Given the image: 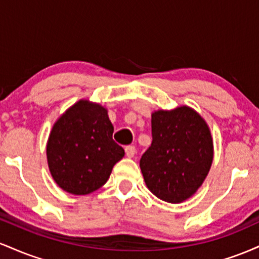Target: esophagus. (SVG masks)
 Masks as SVG:
<instances>
[{"mask_svg": "<svg viewBox=\"0 0 259 259\" xmlns=\"http://www.w3.org/2000/svg\"><path fill=\"white\" fill-rule=\"evenodd\" d=\"M125 153H126V157H129V158H132V157L135 156L136 148L134 147V146H126V147H125Z\"/></svg>", "mask_w": 259, "mask_h": 259, "instance_id": "obj_1", "label": "esophagus"}]
</instances>
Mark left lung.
Instances as JSON below:
<instances>
[{
  "label": "left lung",
  "instance_id": "8db88e82",
  "mask_svg": "<svg viewBox=\"0 0 259 259\" xmlns=\"http://www.w3.org/2000/svg\"><path fill=\"white\" fill-rule=\"evenodd\" d=\"M152 144L140 159L151 192L179 203L196 192L213 160V141L203 118L190 107L152 114Z\"/></svg>",
  "mask_w": 259,
  "mask_h": 259
}]
</instances>
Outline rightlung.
<instances>
[{"label": "right lung", "instance_id": "obj_1", "mask_svg": "<svg viewBox=\"0 0 259 259\" xmlns=\"http://www.w3.org/2000/svg\"><path fill=\"white\" fill-rule=\"evenodd\" d=\"M113 132L107 109L84 100L56 121L46 152L59 187L73 195H88L105 185L115 163L124 157Z\"/></svg>", "mask_w": 259, "mask_h": 259}]
</instances>
